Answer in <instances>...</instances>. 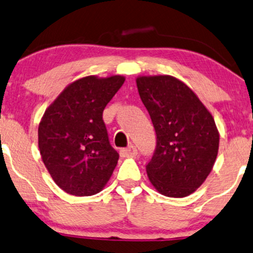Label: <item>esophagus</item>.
I'll return each mask as SVG.
<instances>
[{"label":"esophagus","instance_id":"obj_1","mask_svg":"<svg viewBox=\"0 0 253 253\" xmlns=\"http://www.w3.org/2000/svg\"><path fill=\"white\" fill-rule=\"evenodd\" d=\"M137 154V150L135 148V146L130 145L127 148H124L120 150V156L121 158H128V156H135Z\"/></svg>","mask_w":253,"mask_h":253}]
</instances>
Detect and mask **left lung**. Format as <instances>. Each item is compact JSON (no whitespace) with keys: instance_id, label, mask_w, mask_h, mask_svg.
<instances>
[{"instance_id":"8db88e82","label":"left lung","mask_w":253,"mask_h":253,"mask_svg":"<svg viewBox=\"0 0 253 253\" xmlns=\"http://www.w3.org/2000/svg\"><path fill=\"white\" fill-rule=\"evenodd\" d=\"M136 86L156 132L155 153L146 166L150 183L165 196H188L207 180L218 154L213 117L172 76H139Z\"/></svg>"}]
</instances>
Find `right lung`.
I'll use <instances>...</instances> for the list:
<instances>
[{"label":"right lung","mask_w":253,"mask_h":253,"mask_svg":"<svg viewBox=\"0 0 253 253\" xmlns=\"http://www.w3.org/2000/svg\"><path fill=\"white\" fill-rule=\"evenodd\" d=\"M125 77L87 76L63 89L38 126V148L60 189L75 196L100 193L117 167L119 154L110 145L103 112Z\"/></svg>","instance_id":"right-lung-1"}]
</instances>
